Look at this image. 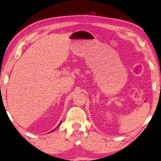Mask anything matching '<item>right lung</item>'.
<instances>
[{"mask_svg": "<svg viewBox=\"0 0 161 161\" xmlns=\"http://www.w3.org/2000/svg\"><path fill=\"white\" fill-rule=\"evenodd\" d=\"M61 123H62V121L60 122V124H61ZM60 124H59V125H60ZM54 130H52V131H53V130H54ZM52 131H50V132H52Z\"/></svg>", "mask_w": 161, "mask_h": 161, "instance_id": "add662e5", "label": "right lung"}]
</instances>
